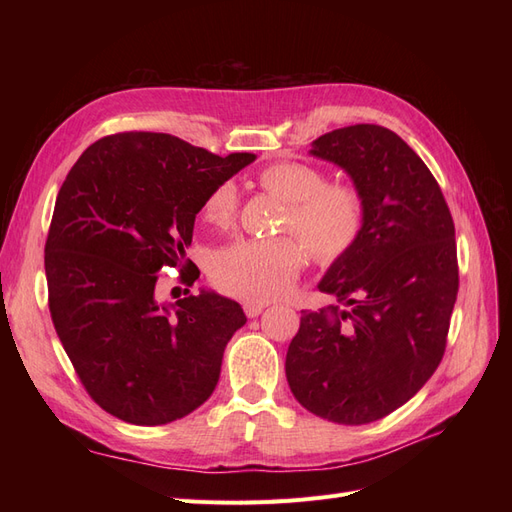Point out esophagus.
Listing matches in <instances>:
<instances>
[{"label":"esophagus","mask_w":512,"mask_h":512,"mask_svg":"<svg viewBox=\"0 0 512 512\" xmlns=\"http://www.w3.org/2000/svg\"><path fill=\"white\" fill-rule=\"evenodd\" d=\"M262 309H265V303H254V301H247L243 303V312L247 318H256L262 314Z\"/></svg>","instance_id":"obj_1"}]
</instances>
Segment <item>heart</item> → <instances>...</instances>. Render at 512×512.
<instances>
[{
    "label": "heart",
    "mask_w": 512,
    "mask_h": 512,
    "mask_svg": "<svg viewBox=\"0 0 512 512\" xmlns=\"http://www.w3.org/2000/svg\"><path fill=\"white\" fill-rule=\"evenodd\" d=\"M258 181L284 200V228L297 230L318 260L339 258L359 239L365 200L352 183H327L322 168L297 160L269 164ZM237 207L235 183L224 181L205 198L203 218L226 228L235 222ZM303 262L305 247L297 237L239 239L213 256L211 277L232 297L271 301L294 284Z\"/></svg>",
    "instance_id": "obj_1"
}]
</instances>
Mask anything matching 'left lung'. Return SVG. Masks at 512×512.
I'll use <instances>...</instances> for the list:
<instances>
[{"label":"left lung","mask_w":512,"mask_h":512,"mask_svg":"<svg viewBox=\"0 0 512 512\" xmlns=\"http://www.w3.org/2000/svg\"><path fill=\"white\" fill-rule=\"evenodd\" d=\"M309 153L346 170L365 222L318 284L344 309L301 312L286 378L312 414L374 423L421 391L442 361L459 288L455 224L425 162L389 128H339Z\"/></svg>","instance_id":"8db88e82"}]
</instances>
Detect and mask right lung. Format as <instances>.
Instances as JSON below:
<instances>
[{"label": "right lung", "mask_w": 512, "mask_h": 512, "mask_svg": "<svg viewBox=\"0 0 512 512\" xmlns=\"http://www.w3.org/2000/svg\"><path fill=\"white\" fill-rule=\"evenodd\" d=\"M256 160L160 132H121L85 149L57 194L44 245L55 331L91 399L132 425H166L211 397L224 348L245 324L213 290L158 303L162 267L190 269L196 213ZM196 273H183L194 282Z\"/></svg>", "instance_id": "obj_1"}]
</instances>
